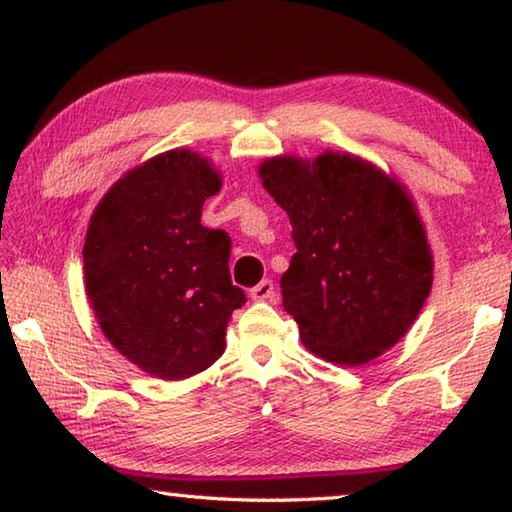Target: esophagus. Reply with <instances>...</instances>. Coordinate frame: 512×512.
Wrapping results in <instances>:
<instances>
[{"instance_id":"obj_1","label":"esophagus","mask_w":512,"mask_h":512,"mask_svg":"<svg viewBox=\"0 0 512 512\" xmlns=\"http://www.w3.org/2000/svg\"><path fill=\"white\" fill-rule=\"evenodd\" d=\"M249 295L254 301H276L279 299V295H276V290H274V283L270 279H263L258 286L251 288Z\"/></svg>"}]
</instances>
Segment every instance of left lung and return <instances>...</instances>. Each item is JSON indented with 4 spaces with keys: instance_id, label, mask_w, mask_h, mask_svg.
I'll use <instances>...</instances> for the list:
<instances>
[{
    "instance_id": "1",
    "label": "left lung",
    "mask_w": 512,
    "mask_h": 512,
    "mask_svg": "<svg viewBox=\"0 0 512 512\" xmlns=\"http://www.w3.org/2000/svg\"><path fill=\"white\" fill-rule=\"evenodd\" d=\"M292 224L297 254L281 276L283 308L308 351L363 365L404 338L433 283L413 199L358 156H279L258 170Z\"/></svg>"
}]
</instances>
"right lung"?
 <instances>
[{"label":"right lung","mask_w":512,"mask_h":512,"mask_svg":"<svg viewBox=\"0 0 512 512\" xmlns=\"http://www.w3.org/2000/svg\"><path fill=\"white\" fill-rule=\"evenodd\" d=\"M213 165L172 149L133 167L99 201L83 245L86 292L108 342L165 381L204 372L245 304L231 283V238L201 224L220 192Z\"/></svg>","instance_id":"1"}]
</instances>
